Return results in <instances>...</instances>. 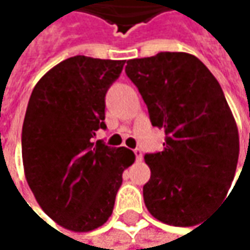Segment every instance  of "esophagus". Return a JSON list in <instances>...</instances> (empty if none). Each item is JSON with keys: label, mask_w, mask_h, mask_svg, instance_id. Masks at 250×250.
<instances>
[{"label": "esophagus", "mask_w": 250, "mask_h": 250, "mask_svg": "<svg viewBox=\"0 0 250 250\" xmlns=\"http://www.w3.org/2000/svg\"><path fill=\"white\" fill-rule=\"evenodd\" d=\"M133 152H135V157H136L138 162H141V160H142V149L136 148V149H133Z\"/></svg>", "instance_id": "obj_1"}]
</instances>
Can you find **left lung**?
<instances>
[{
	"label": "left lung",
	"instance_id": "obj_1",
	"mask_svg": "<svg viewBox=\"0 0 250 250\" xmlns=\"http://www.w3.org/2000/svg\"><path fill=\"white\" fill-rule=\"evenodd\" d=\"M126 74L165 127L163 151L145 154L149 213L169 225L202 222L225 199L239 160V133L224 92L206 65L188 53L162 51L127 61Z\"/></svg>",
	"mask_w": 250,
	"mask_h": 250
}]
</instances>
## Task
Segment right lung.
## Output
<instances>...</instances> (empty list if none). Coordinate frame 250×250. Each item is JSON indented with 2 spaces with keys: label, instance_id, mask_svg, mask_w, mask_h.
I'll return each mask as SVG.
<instances>
[{
  "label": "right lung",
  "instance_id": "1",
  "mask_svg": "<svg viewBox=\"0 0 250 250\" xmlns=\"http://www.w3.org/2000/svg\"><path fill=\"white\" fill-rule=\"evenodd\" d=\"M124 61L69 58L34 87L22 129L29 188L42 210L72 231H90L112 213L123 172L135 154L96 141L105 124V96Z\"/></svg>",
  "mask_w": 250,
  "mask_h": 250
}]
</instances>
